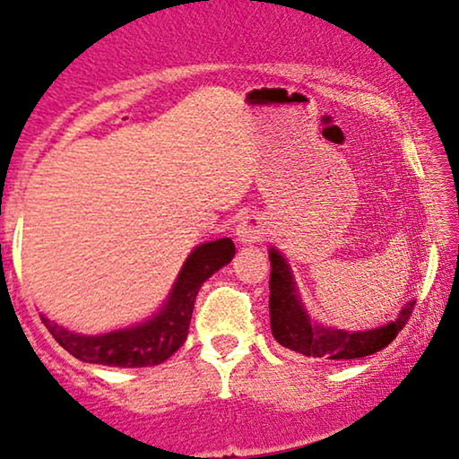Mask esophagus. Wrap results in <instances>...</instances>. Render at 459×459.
<instances>
[{"label":"esophagus","instance_id":"1","mask_svg":"<svg viewBox=\"0 0 459 459\" xmlns=\"http://www.w3.org/2000/svg\"><path fill=\"white\" fill-rule=\"evenodd\" d=\"M237 241L239 244H256V241H263V237H265V224L261 222V218H255V215H250V218H244L239 224H237Z\"/></svg>","mask_w":459,"mask_h":459}]
</instances>
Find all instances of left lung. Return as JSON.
<instances>
[{"label":"left lung","instance_id":"left-lung-1","mask_svg":"<svg viewBox=\"0 0 459 459\" xmlns=\"http://www.w3.org/2000/svg\"><path fill=\"white\" fill-rule=\"evenodd\" d=\"M270 321L276 343L287 350L319 360H351V358L371 356L386 347L399 330L408 324L414 310V299L399 310V317L382 328L365 332H345L310 321L289 263L278 250L270 247Z\"/></svg>","mask_w":459,"mask_h":459}]
</instances>
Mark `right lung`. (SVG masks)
Returning a JSON list of instances; mask_svg holds the SVG:
<instances>
[{
    "instance_id": "obj_1",
    "label": "right lung",
    "mask_w": 459,
    "mask_h": 459,
    "mask_svg": "<svg viewBox=\"0 0 459 459\" xmlns=\"http://www.w3.org/2000/svg\"><path fill=\"white\" fill-rule=\"evenodd\" d=\"M233 256L235 244L229 237L194 247L160 313L134 328L86 336L62 328L43 315L40 319L57 343L83 362L127 368L160 365L186 343L198 289Z\"/></svg>"
}]
</instances>
